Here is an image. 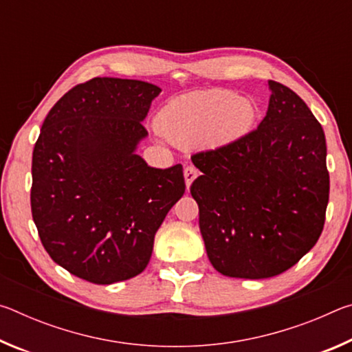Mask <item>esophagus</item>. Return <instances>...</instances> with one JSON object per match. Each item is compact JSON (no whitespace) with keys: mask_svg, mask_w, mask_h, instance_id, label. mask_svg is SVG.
<instances>
[{"mask_svg":"<svg viewBox=\"0 0 352 352\" xmlns=\"http://www.w3.org/2000/svg\"><path fill=\"white\" fill-rule=\"evenodd\" d=\"M197 169L194 168V166H188L186 169H184V182H186V188L189 189V186H190V183L194 182V178L197 177Z\"/></svg>","mask_w":352,"mask_h":352,"instance_id":"34e87169","label":"esophagus"}]
</instances>
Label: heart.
Returning <instances> with one entry per match:
<instances>
[{"label":"heart","instance_id":"heart-1","mask_svg":"<svg viewBox=\"0 0 352 352\" xmlns=\"http://www.w3.org/2000/svg\"><path fill=\"white\" fill-rule=\"evenodd\" d=\"M252 99L230 90H200L169 100L157 116V136L180 147L228 146L245 136L256 121Z\"/></svg>","mask_w":352,"mask_h":352}]
</instances>
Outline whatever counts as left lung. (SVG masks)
Returning a JSON list of instances; mask_svg holds the SVG:
<instances>
[{
  "instance_id": "obj_1",
  "label": "left lung",
  "mask_w": 352,
  "mask_h": 352,
  "mask_svg": "<svg viewBox=\"0 0 352 352\" xmlns=\"http://www.w3.org/2000/svg\"><path fill=\"white\" fill-rule=\"evenodd\" d=\"M269 109L252 133L192 155L190 184L214 269L264 279L295 265L323 231L329 174L320 122L296 93L269 80Z\"/></svg>"
}]
</instances>
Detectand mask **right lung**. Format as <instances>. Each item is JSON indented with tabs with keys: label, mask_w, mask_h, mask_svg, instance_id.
<instances>
[{
	"label": "right lung",
	"mask_w": 352,
	"mask_h": 352,
	"mask_svg": "<svg viewBox=\"0 0 352 352\" xmlns=\"http://www.w3.org/2000/svg\"><path fill=\"white\" fill-rule=\"evenodd\" d=\"M153 83L94 77L47 113L32 153V219L52 261L93 284L140 275L166 214L184 194L182 164L140 157Z\"/></svg>",
	"instance_id": "1"
}]
</instances>
